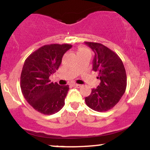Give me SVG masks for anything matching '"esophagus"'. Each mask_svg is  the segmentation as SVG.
I'll return each mask as SVG.
<instances>
[{"label": "esophagus", "instance_id": "34e87169", "mask_svg": "<svg viewBox=\"0 0 150 150\" xmlns=\"http://www.w3.org/2000/svg\"><path fill=\"white\" fill-rule=\"evenodd\" d=\"M73 87H77V88H80V87H81V85H78V84H73Z\"/></svg>", "mask_w": 150, "mask_h": 150}]
</instances>
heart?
<instances>
[{
    "label": "heart",
    "instance_id": "b5f03b06",
    "mask_svg": "<svg viewBox=\"0 0 150 150\" xmlns=\"http://www.w3.org/2000/svg\"><path fill=\"white\" fill-rule=\"evenodd\" d=\"M85 52H89V50L86 49L85 47H80L78 49V51H77V54L81 53H85Z\"/></svg>",
    "mask_w": 150,
    "mask_h": 150
}]
</instances>
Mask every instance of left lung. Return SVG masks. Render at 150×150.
I'll list each match as a JSON object with an SVG mask.
<instances>
[{
    "instance_id": "left-lung-1",
    "label": "left lung",
    "mask_w": 150,
    "mask_h": 150,
    "mask_svg": "<svg viewBox=\"0 0 150 150\" xmlns=\"http://www.w3.org/2000/svg\"><path fill=\"white\" fill-rule=\"evenodd\" d=\"M94 52L93 70L98 72L101 80L97 88L92 89L85 103L92 110L104 112L118 104L125 92L127 76L123 62L114 51L99 43L85 42Z\"/></svg>"
}]
</instances>
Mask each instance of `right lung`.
Returning a JSON list of instances; mask_svg holds the SVG:
<instances>
[{"instance_id":"1","label":"right lung","mask_w":150,"mask_h":150,"mask_svg":"<svg viewBox=\"0 0 150 150\" xmlns=\"http://www.w3.org/2000/svg\"><path fill=\"white\" fill-rule=\"evenodd\" d=\"M71 44H48L36 50L25 60L20 76L22 93L38 112L51 115L65 104L69 86L51 82L49 77L58 69Z\"/></svg>"}]
</instances>
